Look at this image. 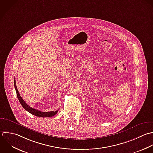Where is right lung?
Segmentation results:
<instances>
[{"label":"right lung","instance_id":"obj_1","mask_svg":"<svg viewBox=\"0 0 153 153\" xmlns=\"http://www.w3.org/2000/svg\"><path fill=\"white\" fill-rule=\"evenodd\" d=\"M14 86H15V89L16 91V95H17V98L20 102V104H21V105L23 107V108L27 110V111H28L30 113H31L33 115H34L36 116H38V117H51L53 116L54 115H55L57 112L58 111V110L55 111H48V112H42L39 110H37L32 107H30L28 105H27V104L25 103V102L22 100V97L20 96L19 92L18 91V89L16 88V83H15V80H14Z\"/></svg>","mask_w":153,"mask_h":153}]
</instances>
